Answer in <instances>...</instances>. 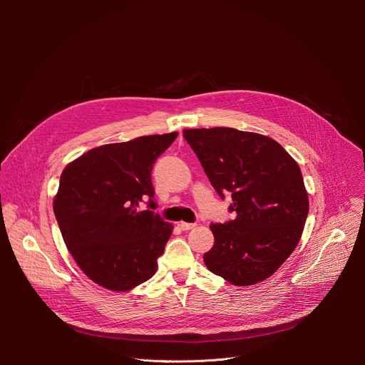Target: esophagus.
Returning a JSON list of instances; mask_svg holds the SVG:
<instances>
[{
    "label": "esophagus",
    "instance_id": "1",
    "mask_svg": "<svg viewBox=\"0 0 365 365\" xmlns=\"http://www.w3.org/2000/svg\"><path fill=\"white\" fill-rule=\"evenodd\" d=\"M195 226H197L195 223H186V222L179 223V227L182 229V231H190V229H194Z\"/></svg>",
    "mask_w": 365,
    "mask_h": 365
}]
</instances>
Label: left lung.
I'll return each mask as SVG.
<instances>
[{"label":"left lung","mask_w":365,"mask_h":365,"mask_svg":"<svg viewBox=\"0 0 365 365\" xmlns=\"http://www.w3.org/2000/svg\"><path fill=\"white\" fill-rule=\"evenodd\" d=\"M194 149L216 192L231 194L234 220L212 223L215 245L204 255L213 274L234 285L269 278L297 247L309 213L302 171L278 142L231 127L189 128Z\"/></svg>","instance_id":"1"}]
</instances>
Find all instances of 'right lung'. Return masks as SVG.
Returning <instances> with one entry per match:
<instances>
[{"instance_id": "right-lung-1", "label": "right lung", "mask_w": 365, "mask_h": 365, "mask_svg": "<svg viewBox=\"0 0 365 365\" xmlns=\"http://www.w3.org/2000/svg\"><path fill=\"white\" fill-rule=\"evenodd\" d=\"M178 133L142 136L90 149L68 164L53 210L63 241L81 271L112 292L148 281L173 226L138 204L153 202V163Z\"/></svg>"}]
</instances>
